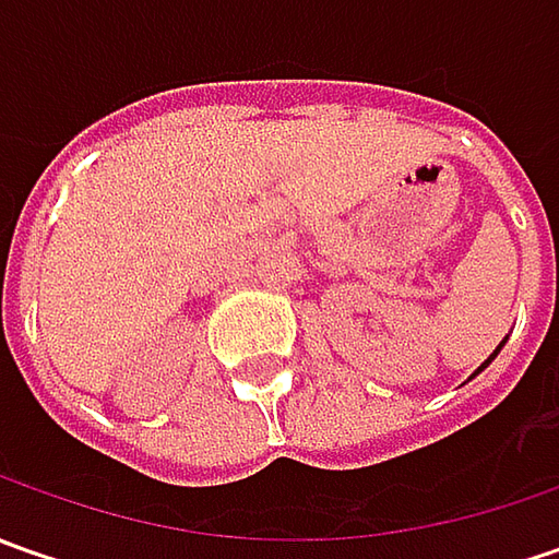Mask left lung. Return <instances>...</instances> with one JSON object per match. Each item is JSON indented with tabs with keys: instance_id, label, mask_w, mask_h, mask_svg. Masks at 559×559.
Listing matches in <instances>:
<instances>
[{
	"instance_id": "left-lung-1",
	"label": "left lung",
	"mask_w": 559,
	"mask_h": 559,
	"mask_svg": "<svg viewBox=\"0 0 559 559\" xmlns=\"http://www.w3.org/2000/svg\"><path fill=\"white\" fill-rule=\"evenodd\" d=\"M501 348H504V342H501V345H498V348H495V355L488 357V360H485V364H483V367H479V370H476V373H483L485 367H488V364H491V360H495V357H498V352H501ZM476 373H473V376H476Z\"/></svg>"
}]
</instances>
